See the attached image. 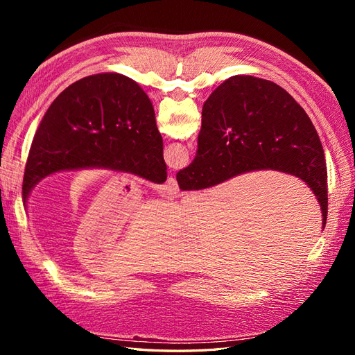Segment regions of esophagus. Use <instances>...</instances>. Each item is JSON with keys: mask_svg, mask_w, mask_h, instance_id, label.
Returning a JSON list of instances; mask_svg holds the SVG:
<instances>
[{"mask_svg": "<svg viewBox=\"0 0 355 355\" xmlns=\"http://www.w3.org/2000/svg\"><path fill=\"white\" fill-rule=\"evenodd\" d=\"M161 192H163L164 196H168V197H176L178 192H179V188H178V182L175 178H168L166 180L164 185H161Z\"/></svg>", "mask_w": 355, "mask_h": 355, "instance_id": "esophagus-1", "label": "esophagus"}]
</instances>
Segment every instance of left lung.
<instances>
[{
    "instance_id": "left-lung-1",
    "label": "left lung",
    "mask_w": 355,
    "mask_h": 355,
    "mask_svg": "<svg viewBox=\"0 0 355 355\" xmlns=\"http://www.w3.org/2000/svg\"><path fill=\"white\" fill-rule=\"evenodd\" d=\"M105 168L164 184L167 166L154 106L144 89L105 72L71 84L53 101L32 141L22 196L59 171Z\"/></svg>"
}]
</instances>
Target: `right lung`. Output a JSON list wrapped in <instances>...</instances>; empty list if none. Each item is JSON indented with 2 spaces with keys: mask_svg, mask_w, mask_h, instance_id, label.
<instances>
[{
  "mask_svg": "<svg viewBox=\"0 0 355 355\" xmlns=\"http://www.w3.org/2000/svg\"><path fill=\"white\" fill-rule=\"evenodd\" d=\"M257 170L304 180L318 200L324 228L327 170L315 127L278 84L234 75L204 102L196 158L176 180L182 191H198Z\"/></svg>",
  "mask_w": 355,
  "mask_h": 355,
  "instance_id": "obj_1",
  "label": "right lung"
}]
</instances>
